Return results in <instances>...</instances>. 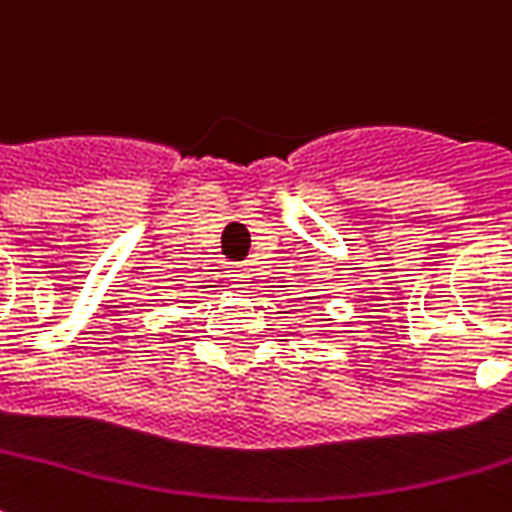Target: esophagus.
Returning a JSON list of instances; mask_svg holds the SVG:
<instances>
[{
	"mask_svg": "<svg viewBox=\"0 0 512 512\" xmlns=\"http://www.w3.org/2000/svg\"><path fill=\"white\" fill-rule=\"evenodd\" d=\"M232 282H235V288H246V285H249V277H252V274H249V268H244V266H235L232 268Z\"/></svg>",
	"mask_w": 512,
	"mask_h": 512,
	"instance_id": "esophagus-1",
	"label": "esophagus"
}]
</instances>
